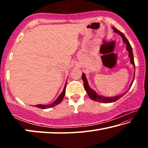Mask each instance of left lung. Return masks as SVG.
<instances>
[{
    "mask_svg": "<svg viewBox=\"0 0 148 148\" xmlns=\"http://www.w3.org/2000/svg\"><path fill=\"white\" fill-rule=\"evenodd\" d=\"M112 28L114 29V31L115 32H116L118 34H119L120 36H121V38L123 39V42H124V43L126 44V49L129 52V57H130V59H131V63L133 65L134 68L135 69V64H134V56H133V53H132V47L131 46V44H130L128 40L127 39L126 37H125V35L123 34V33H122L121 32H120L118 30L116 29L115 27H112ZM134 74H135V72H134V78L133 80H132V82H131V84H130V86H129V89L131 88V87L132 86V84L134 82ZM82 78L83 79L84 81V88L86 89V91L87 92V95H89V97L91 98L92 100H93V101H97V102H104V103H109V102H113L117 101V100L119 99L120 98H121V97L123 96V95L126 93L128 91V89L127 91H125L124 93H123L121 95H117V96L116 97H104V96H101V95H99L96 92H95L93 89H92L91 87H89V84H88V82H87V77L86 76V74L84 73L82 74Z\"/></svg>",
    "mask_w": 148,
    "mask_h": 148,
    "instance_id": "1",
    "label": "left lung"
}]
</instances>
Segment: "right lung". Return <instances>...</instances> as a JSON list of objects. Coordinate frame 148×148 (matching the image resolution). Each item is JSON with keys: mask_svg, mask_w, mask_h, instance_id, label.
Here are the masks:
<instances>
[{"mask_svg": "<svg viewBox=\"0 0 148 148\" xmlns=\"http://www.w3.org/2000/svg\"><path fill=\"white\" fill-rule=\"evenodd\" d=\"M66 84L67 82H66V83H65L64 85V89L62 90V91L61 94L59 95V96L57 97V99L55 101L53 102H52L51 104H47V105H44V104H37L36 105V108H41V109H46V108H52L55 106H56V105H58L60 102L62 101V100L63 99L64 97V95H65V90H66Z\"/></svg>", "mask_w": 148, "mask_h": 148, "instance_id": "obj_1", "label": "right lung"}]
</instances>
